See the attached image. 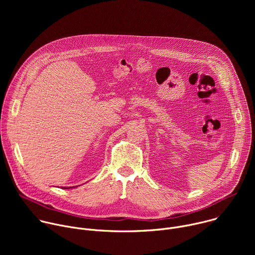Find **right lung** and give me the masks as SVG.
Wrapping results in <instances>:
<instances>
[{
	"instance_id": "right-lung-1",
	"label": "right lung",
	"mask_w": 255,
	"mask_h": 255,
	"mask_svg": "<svg viewBox=\"0 0 255 255\" xmlns=\"http://www.w3.org/2000/svg\"><path fill=\"white\" fill-rule=\"evenodd\" d=\"M63 189H68V188H63Z\"/></svg>"
}]
</instances>
